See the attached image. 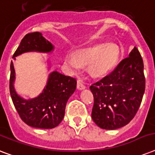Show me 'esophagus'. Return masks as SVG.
<instances>
[{"label": "esophagus", "instance_id": "34e87169", "mask_svg": "<svg viewBox=\"0 0 155 155\" xmlns=\"http://www.w3.org/2000/svg\"><path fill=\"white\" fill-rule=\"evenodd\" d=\"M76 87H77V89L79 90H83L85 88L84 84H83L82 81H81L80 80H77V85H76Z\"/></svg>", "mask_w": 155, "mask_h": 155}]
</instances>
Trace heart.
Segmentation results:
<instances>
[{"instance_id": "1", "label": "heart", "mask_w": 155, "mask_h": 155, "mask_svg": "<svg viewBox=\"0 0 155 155\" xmlns=\"http://www.w3.org/2000/svg\"><path fill=\"white\" fill-rule=\"evenodd\" d=\"M119 57L120 50L117 45L100 44L88 49L78 51L74 56L68 55L65 62L75 70L87 64L90 74L100 76L112 70L117 65Z\"/></svg>"}]
</instances>
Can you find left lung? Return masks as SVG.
Returning a JSON list of instances; mask_svg holds the SVG:
<instances>
[{
	"mask_svg": "<svg viewBox=\"0 0 155 155\" xmlns=\"http://www.w3.org/2000/svg\"><path fill=\"white\" fill-rule=\"evenodd\" d=\"M144 65L136 47L114 70L90 86L94 97L92 118L99 127L116 130L134 117L146 87Z\"/></svg>",
	"mask_w": 155,
	"mask_h": 155,
	"instance_id": "obj_1",
	"label": "left lung"
}]
</instances>
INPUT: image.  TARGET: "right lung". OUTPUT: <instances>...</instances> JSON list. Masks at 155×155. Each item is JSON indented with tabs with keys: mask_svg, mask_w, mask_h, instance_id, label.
Instances as JSON below:
<instances>
[{
	"mask_svg": "<svg viewBox=\"0 0 155 155\" xmlns=\"http://www.w3.org/2000/svg\"><path fill=\"white\" fill-rule=\"evenodd\" d=\"M53 45L42 37L41 33H29L25 35L16 50L13 58L29 51L51 52ZM15 71L13 62L10 64L9 92L21 119L28 125L40 129H52L63 120L67 102L76 88L75 78L53 71L49 75L47 86L36 98L25 100L16 93L13 82Z\"/></svg>",
	"mask_w": 155,
	"mask_h": 155,
	"instance_id": "obj_1",
	"label": "right lung"
}]
</instances>
